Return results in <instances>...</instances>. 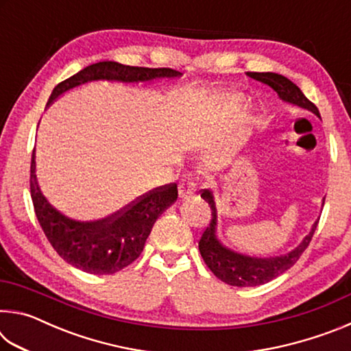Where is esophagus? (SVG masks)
I'll return each instance as SVG.
<instances>
[{
  "mask_svg": "<svg viewBox=\"0 0 351 351\" xmlns=\"http://www.w3.org/2000/svg\"><path fill=\"white\" fill-rule=\"evenodd\" d=\"M178 193L181 198H189L195 193V181L192 175H184L178 182Z\"/></svg>",
  "mask_w": 351,
  "mask_h": 351,
  "instance_id": "esophagus-1",
  "label": "esophagus"
}]
</instances>
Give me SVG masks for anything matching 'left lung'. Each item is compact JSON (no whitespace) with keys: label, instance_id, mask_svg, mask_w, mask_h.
Instances as JSON below:
<instances>
[{"label":"left lung","instance_id":"1","mask_svg":"<svg viewBox=\"0 0 351 351\" xmlns=\"http://www.w3.org/2000/svg\"><path fill=\"white\" fill-rule=\"evenodd\" d=\"M249 77L269 85L285 104L299 106V108L311 111L313 114L320 117L317 106L310 102V100L305 97V94L300 91V88L289 79H287L285 75L276 73H251ZM201 198L207 201L212 209L210 224L207 226L198 243L201 257H203L207 268L213 272V276H217L219 280L230 285V287H258V285L268 283L272 278H276L283 274L285 271H288L291 266L299 260L306 246L310 245L314 230H316L319 223V219H316L311 226L310 232L304 237V240L288 254L269 258L251 257V255L240 254L234 251V249L223 245L221 240H219L217 235L218 212L213 193L210 190H203Z\"/></svg>","mask_w":351,"mask_h":351}]
</instances>
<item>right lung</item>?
Here are the masks:
<instances>
[{
  "instance_id": "right-lung-1",
  "label": "right lung",
  "mask_w": 351,
  "mask_h": 351,
  "mask_svg": "<svg viewBox=\"0 0 351 351\" xmlns=\"http://www.w3.org/2000/svg\"><path fill=\"white\" fill-rule=\"evenodd\" d=\"M181 75L180 71L170 68H139L127 66L117 62H99L58 83L52 90L47 106L64 93L90 82L139 83L176 79ZM35 169L37 164H35L34 150L31 162V197L41 229L64 261L90 274H114L132 265L144 249L153 224L178 198L176 184H167L150 190L133 204L110 217L94 221H79L57 210L47 201L38 186Z\"/></svg>"
}]
</instances>
